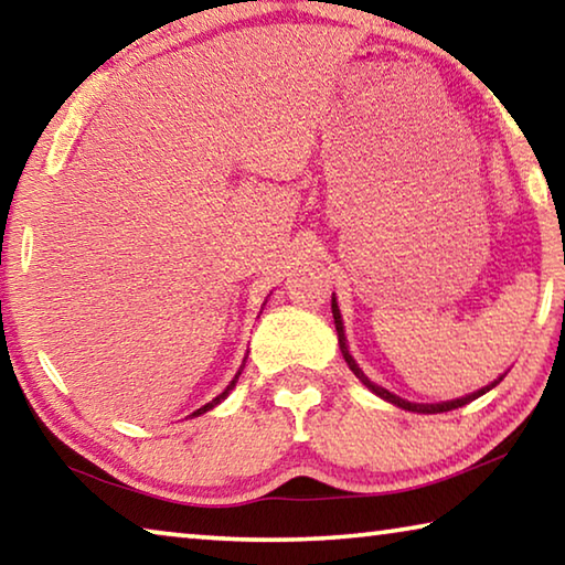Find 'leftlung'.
<instances>
[{
    "instance_id": "left-lung-1",
    "label": "left lung",
    "mask_w": 565,
    "mask_h": 565,
    "mask_svg": "<svg viewBox=\"0 0 565 565\" xmlns=\"http://www.w3.org/2000/svg\"><path fill=\"white\" fill-rule=\"evenodd\" d=\"M331 311H333V321H337V331H339V347H341L343 359H347V363H349V369L353 371V374H356V376L361 379V384H363V386H369L371 391H374L376 396L386 398V401H391V404H396V406H401V408H406V411H418V414H441V411H451V408H458V406L471 404L473 398L483 396L486 391H491L495 384H501V381H503V376H501V379H495L491 386H486V388H481V391H476V394H471V396H463V398H456V401H446V404H426V406H424V404H411V401H404V398L394 396V394H391V391L381 388V386H376V384H371V381H369L366 376H363V371L359 369V363L353 361V356H351L349 349H347V337H343V323H341V313H339L337 299H331Z\"/></svg>"
}]
</instances>
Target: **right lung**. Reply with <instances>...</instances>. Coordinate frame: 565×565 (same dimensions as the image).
I'll return each mask as SVG.
<instances>
[{"instance_id":"1","label":"right lung","mask_w":565,"mask_h":565,"mask_svg":"<svg viewBox=\"0 0 565 565\" xmlns=\"http://www.w3.org/2000/svg\"><path fill=\"white\" fill-rule=\"evenodd\" d=\"M242 369H244V366H242ZM242 369H238V374L234 376V381H232V384H228V386H226V388L222 391V394H218V396H216L214 401H209V404H206V406H202V408H196V411H194V414H191V416H199V414H204V411H209V408H214L216 404H222V401H224V398L228 396V391H232V388L236 386V379H238V376H242Z\"/></svg>"}]
</instances>
